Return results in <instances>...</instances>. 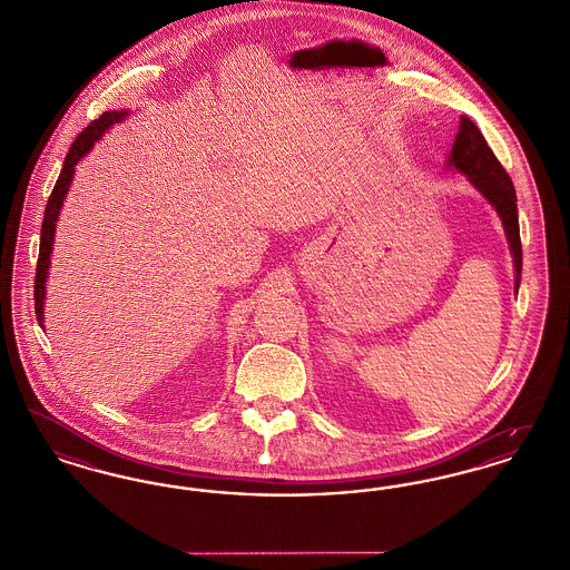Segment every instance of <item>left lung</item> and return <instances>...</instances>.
Returning a JSON list of instances; mask_svg holds the SVG:
<instances>
[{
	"label": "left lung",
	"instance_id": "1",
	"mask_svg": "<svg viewBox=\"0 0 570 570\" xmlns=\"http://www.w3.org/2000/svg\"><path fill=\"white\" fill-rule=\"evenodd\" d=\"M446 168L465 175L470 186L488 200L502 219L509 249L513 256V267H515L517 293L521 282V239H519L515 186L507 175V170L502 168V164L498 163V158L489 149L488 140L483 138L481 130L465 115H461L460 132L455 136V142L446 158Z\"/></svg>",
	"mask_w": 570,
	"mask_h": 570
}]
</instances>
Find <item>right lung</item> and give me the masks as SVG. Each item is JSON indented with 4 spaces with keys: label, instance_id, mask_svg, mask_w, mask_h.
Returning <instances> with one entry per match:
<instances>
[{
    "label": "right lung",
    "instance_id": "obj_1",
    "mask_svg": "<svg viewBox=\"0 0 570 570\" xmlns=\"http://www.w3.org/2000/svg\"><path fill=\"white\" fill-rule=\"evenodd\" d=\"M128 115H132L130 110H109L102 112L100 119L91 121L81 135L77 136V140L72 142L66 160H63V168L59 173V179L55 181L51 198L47 203L45 209V219H42V230H40V254H38V265H36V286H33V297H36V318L38 325L45 328V298H47V277H49V269H51V254H53L55 228H57V219H59V212L63 207V200L70 191L75 173H77V164L81 163L82 158L94 149V145L105 136V132L112 128L115 124L124 121Z\"/></svg>",
    "mask_w": 570,
    "mask_h": 570
}]
</instances>
